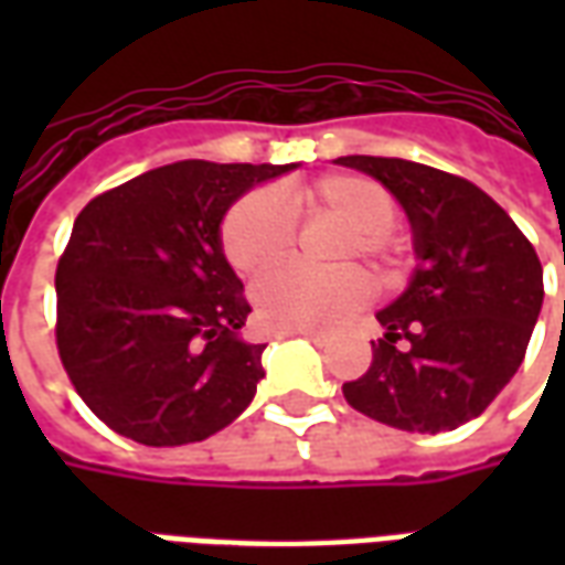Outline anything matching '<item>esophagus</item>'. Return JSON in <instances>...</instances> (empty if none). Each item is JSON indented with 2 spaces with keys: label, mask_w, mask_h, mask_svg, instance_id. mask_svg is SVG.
<instances>
[{
  "label": "esophagus",
  "mask_w": 565,
  "mask_h": 565,
  "mask_svg": "<svg viewBox=\"0 0 565 565\" xmlns=\"http://www.w3.org/2000/svg\"><path fill=\"white\" fill-rule=\"evenodd\" d=\"M302 335H306L308 342L318 344V348H327V344H330V339H327V335H320V332H302Z\"/></svg>",
  "instance_id": "esophagus-1"
}]
</instances>
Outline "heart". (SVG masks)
<instances>
[{
    "label": "heart",
    "instance_id": "b5f03b06",
    "mask_svg": "<svg viewBox=\"0 0 565 565\" xmlns=\"http://www.w3.org/2000/svg\"><path fill=\"white\" fill-rule=\"evenodd\" d=\"M294 211L302 221L332 214L348 223L335 259H366L384 281L403 278L412 263V245L396 226L399 202L375 178L360 172H332L296 186ZM296 223L269 190H250L223 214L221 247L226 263L242 278H259L290 257ZM366 278L356 269L315 275L306 269H281L263 278L254 290L259 320L278 332H323L342 327L363 308Z\"/></svg>",
    "mask_w": 565,
    "mask_h": 565
}]
</instances>
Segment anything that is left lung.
Instances as JSON below:
<instances>
[{"instance_id":"8db88e82","label":"left lung","mask_w":565,"mask_h":565,"mask_svg":"<svg viewBox=\"0 0 565 565\" xmlns=\"http://www.w3.org/2000/svg\"><path fill=\"white\" fill-rule=\"evenodd\" d=\"M403 202L420 266L379 311L366 375L342 384L360 415L408 433L472 420L514 379L542 311V263L502 205L460 174L396 157H339Z\"/></svg>"}]
</instances>
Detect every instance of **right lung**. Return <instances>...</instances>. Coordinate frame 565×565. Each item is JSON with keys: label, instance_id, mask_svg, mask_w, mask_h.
Returning a JSON list of instances; mask_svg holds the SVG:
<instances>
[{"label": "right lung", "instance_id": "1", "mask_svg": "<svg viewBox=\"0 0 565 565\" xmlns=\"http://www.w3.org/2000/svg\"><path fill=\"white\" fill-rule=\"evenodd\" d=\"M290 166L181 160L93 196L56 263V351L117 436L186 445L233 424L257 393L263 348L221 221L247 186Z\"/></svg>", "mask_w": 565, "mask_h": 565}]
</instances>
